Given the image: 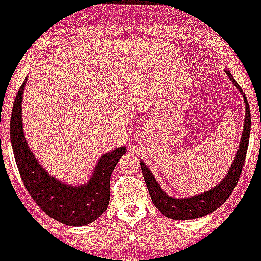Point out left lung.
<instances>
[{"mask_svg":"<svg viewBox=\"0 0 261 261\" xmlns=\"http://www.w3.org/2000/svg\"><path fill=\"white\" fill-rule=\"evenodd\" d=\"M226 74L228 78L232 80L234 86L239 90L242 98L245 101V123H244V130H242V135L239 143V149H238L237 155L234 157L232 164L227 175L223 177V179L218 185L213 187V188L205 190V192L201 194H196V195L189 196V197H182V199H176V197L169 196L164 190L161 188V186L157 182L155 176H153L152 171L150 170L149 167L141 160V163L143 177L148 187L149 194L151 196V200L155 207L162 213L164 216L169 219L174 220H192V219H199L211 214L215 209H218L220 205H222L226 202V200L233 193L234 188H236L238 181H239L240 174L242 171V167H244V162L246 159V153H247L248 142H249V132H251V110H249V105L246 98L245 93L242 92L241 87L239 84L236 82L233 75L230 74L228 69H226Z\"/></svg>","mask_w":261,"mask_h":261,"instance_id":"1","label":"left lung"}]
</instances>
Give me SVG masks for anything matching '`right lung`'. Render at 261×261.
Returning <instances> with one entry per match:
<instances>
[{
	"label": "right lung",
	"mask_w": 261,
	"mask_h": 261,
	"mask_svg": "<svg viewBox=\"0 0 261 261\" xmlns=\"http://www.w3.org/2000/svg\"><path fill=\"white\" fill-rule=\"evenodd\" d=\"M27 78L22 83L13 105L10 141L22 182L34 202L57 221L67 226H85L106 211L110 201V178L124 153L125 146L106 152L95 164L84 185H67L53 177L28 146L22 123V100Z\"/></svg>",
	"instance_id": "add662e5"
}]
</instances>
